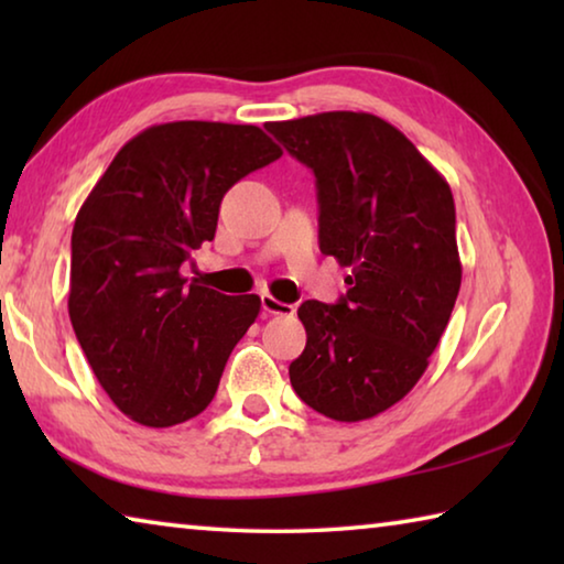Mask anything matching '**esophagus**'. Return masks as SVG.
Instances as JSON below:
<instances>
[{
  "label": "esophagus",
  "instance_id": "esophagus-1",
  "mask_svg": "<svg viewBox=\"0 0 564 564\" xmlns=\"http://www.w3.org/2000/svg\"><path fill=\"white\" fill-rule=\"evenodd\" d=\"M261 305H263V313H269V316H293L295 308L291 303H283L275 299L271 293H263L261 295Z\"/></svg>",
  "mask_w": 564,
  "mask_h": 564
}]
</instances>
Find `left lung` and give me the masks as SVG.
Returning a JSON list of instances; mask_svg holds the SVG:
<instances>
[{"instance_id": "left-lung-1", "label": "left lung", "mask_w": 564, "mask_h": 564, "mask_svg": "<svg viewBox=\"0 0 564 564\" xmlns=\"http://www.w3.org/2000/svg\"><path fill=\"white\" fill-rule=\"evenodd\" d=\"M316 174L321 253L348 291L305 301V348L291 386L305 405L358 423L403 400L425 373L460 291L455 202L447 181L393 123L323 111L265 123Z\"/></svg>"}]
</instances>
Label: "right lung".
Segmentation results:
<instances>
[{
  "label": "right lung",
  "mask_w": 564,
  "mask_h": 564,
  "mask_svg": "<svg viewBox=\"0 0 564 564\" xmlns=\"http://www.w3.org/2000/svg\"><path fill=\"white\" fill-rule=\"evenodd\" d=\"M281 154L251 123H156L119 149L76 214L69 318L133 423L171 427L204 413L259 318V295L188 283L181 263L214 241L226 191Z\"/></svg>",
  "instance_id": "add662e5"
}]
</instances>
